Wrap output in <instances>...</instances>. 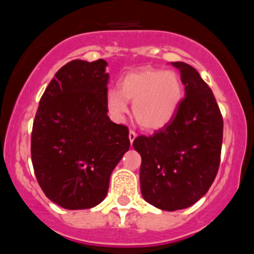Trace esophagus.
Returning <instances> with one entry per match:
<instances>
[{"label":"esophagus","mask_w":254,"mask_h":254,"mask_svg":"<svg viewBox=\"0 0 254 254\" xmlns=\"http://www.w3.org/2000/svg\"><path fill=\"white\" fill-rule=\"evenodd\" d=\"M136 137H137V133H136L133 129H131V131H129V133H128V138H129V141H131V143L133 142L134 138H136Z\"/></svg>","instance_id":"34e87169"}]
</instances>
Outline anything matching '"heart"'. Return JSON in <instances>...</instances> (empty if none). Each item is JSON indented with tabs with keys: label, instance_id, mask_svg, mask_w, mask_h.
<instances>
[{
	"label": "heart",
	"instance_id": "heart-1",
	"mask_svg": "<svg viewBox=\"0 0 254 254\" xmlns=\"http://www.w3.org/2000/svg\"><path fill=\"white\" fill-rule=\"evenodd\" d=\"M118 89H112L105 96L111 116L122 121L127 113L126 100L133 102L134 120L147 129H158L167 125L183 98V85L178 73L150 67L127 73Z\"/></svg>",
	"mask_w": 254,
	"mask_h": 254
}]
</instances>
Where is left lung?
Returning a JSON list of instances; mask_svg holds the SVG:
<instances>
[{"instance_id":"1","label":"left lung","mask_w":254,"mask_h":254,"mask_svg":"<svg viewBox=\"0 0 254 254\" xmlns=\"http://www.w3.org/2000/svg\"><path fill=\"white\" fill-rule=\"evenodd\" d=\"M185 85L176 116L151 136L134 138L141 155V193L165 211L187 208L214 183L223 143V116L214 94L197 69L172 62Z\"/></svg>"}]
</instances>
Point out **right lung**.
<instances>
[{"instance_id": "add662e5", "label": "right lung", "mask_w": 254, "mask_h": 254, "mask_svg": "<svg viewBox=\"0 0 254 254\" xmlns=\"http://www.w3.org/2000/svg\"><path fill=\"white\" fill-rule=\"evenodd\" d=\"M108 64L73 60L40 98L31 131V161L40 188L67 210L105 198L109 178L129 149L128 128L108 117Z\"/></svg>"}]
</instances>
